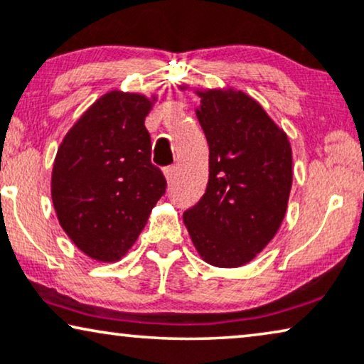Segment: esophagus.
I'll return each instance as SVG.
<instances>
[{
    "label": "esophagus",
    "mask_w": 364,
    "mask_h": 364,
    "mask_svg": "<svg viewBox=\"0 0 364 364\" xmlns=\"http://www.w3.org/2000/svg\"><path fill=\"white\" fill-rule=\"evenodd\" d=\"M164 176H166V178H167V182H172V178H173V176H176V167L173 166H171V167H167L166 171H164Z\"/></svg>",
    "instance_id": "obj_1"
}]
</instances>
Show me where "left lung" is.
I'll return each mask as SVG.
<instances>
[{
    "label": "left lung",
    "mask_w": 364,
    "mask_h": 364,
    "mask_svg": "<svg viewBox=\"0 0 364 364\" xmlns=\"http://www.w3.org/2000/svg\"><path fill=\"white\" fill-rule=\"evenodd\" d=\"M193 92L200 97L196 114L208 144V183L200 202L183 213V223L203 262L243 267L285 218L291 146L260 102L243 91L227 86Z\"/></svg>",
    "instance_id": "obj_1"
}]
</instances>
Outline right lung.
Masks as SVG:
<instances>
[{"label":"right lung","mask_w":364,"mask_h":364,"mask_svg":"<svg viewBox=\"0 0 364 364\" xmlns=\"http://www.w3.org/2000/svg\"><path fill=\"white\" fill-rule=\"evenodd\" d=\"M157 101L119 89L102 94L64 136L51 173L59 225L97 262H119L166 192L151 162L144 121Z\"/></svg>","instance_id":"add662e5"}]
</instances>
